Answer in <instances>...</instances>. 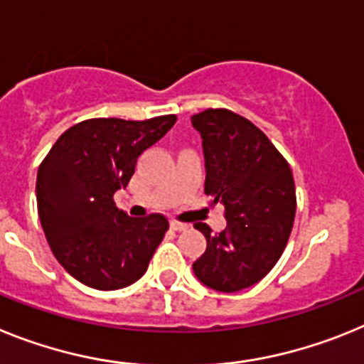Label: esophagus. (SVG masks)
I'll return each instance as SVG.
<instances>
[{
    "instance_id": "1",
    "label": "esophagus",
    "mask_w": 364,
    "mask_h": 364,
    "mask_svg": "<svg viewBox=\"0 0 364 364\" xmlns=\"http://www.w3.org/2000/svg\"><path fill=\"white\" fill-rule=\"evenodd\" d=\"M169 228H171L173 231H186V230H188V224H182V222L173 220L171 224H169Z\"/></svg>"
}]
</instances>
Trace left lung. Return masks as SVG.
Here are the masks:
<instances>
[{
    "label": "left lung",
    "instance_id": "8db88e82",
    "mask_svg": "<svg viewBox=\"0 0 364 364\" xmlns=\"http://www.w3.org/2000/svg\"><path fill=\"white\" fill-rule=\"evenodd\" d=\"M202 138L204 193L226 208V230L211 233L193 273L211 290L233 294L257 284L277 264L295 218L291 169L259 127L228 109L191 117Z\"/></svg>",
    "mask_w": 364,
    "mask_h": 364
}]
</instances>
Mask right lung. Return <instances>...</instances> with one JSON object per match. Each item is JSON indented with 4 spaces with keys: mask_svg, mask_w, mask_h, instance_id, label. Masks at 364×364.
<instances>
[{
    "mask_svg": "<svg viewBox=\"0 0 364 364\" xmlns=\"http://www.w3.org/2000/svg\"><path fill=\"white\" fill-rule=\"evenodd\" d=\"M175 114L133 122L92 118L58 138L38 169L41 228L58 262L95 290H120L146 273L167 218H133L114 205L136 159L175 125Z\"/></svg>",
    "mask_w": 364,
    "mask_h": 364,
    "instance_id": "right-lung-1",
    "label": "right lung"
}]
</instances>
